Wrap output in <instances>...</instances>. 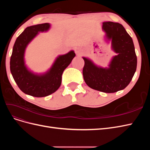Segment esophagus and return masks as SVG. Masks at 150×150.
Here are the masks:
<instances>
[{
	"instance_id": "34e87169",
	"label": "esophagus",
	"mask_w": 150,
	"mask_h": 150,
	"mask_svg": "<svg viewBox=\"0 0 150 150\" xmlns=\"http://www.w3.org/2000/svg\"><path fill=\"white\" fill-rule=\"evenodd\" d=\"M74 51H75L76 54H77V55H78V56H81V54H83V53L82 49H81V48H79V47L78 48H76Z\"/></svg>"
}]
</instances>
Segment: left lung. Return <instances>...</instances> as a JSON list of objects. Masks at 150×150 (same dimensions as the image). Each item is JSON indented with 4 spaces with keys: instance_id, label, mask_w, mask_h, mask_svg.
<instances>
[{
    "instance_id": "1",
    "label": "left lung",
    "mask_w": 150,
    "mask_h": 150,
    "mask_svg": "<svg viewBox=\"0 0 150 150\" xmlns=\"http://www.w3.org/2000/svg\"><path fill=\"white\" fill-rule=\"evenodd\" d=\"M103 29L107 38L111 40L112 49L117 55L112 58L109 68L98 67L83 57V74L85 83L91 88L112 93L129 84L137 70V57L132 38L121 24L104 22Z\"/></svg>"
}]
</instances>
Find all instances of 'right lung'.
<instances>
[{
	"instance_id": "obj_1",
	"label": "right lung",
	"mask_w": 150,
	"mask_h": 150,
	"mask_svg": "<svg viewBox=\"0 0 150 150\" xmlns=\"http://www.w3.org/2000/svg\"><path fill=\"white\" fill-rule=\"evenodd\" d=\"M49 28L48 23L28 27L17 38L13 47L10 61L11 74L22 91L32 96L45 97L57 91L61 84L63 71L76 56L71 51L59 56L51 69L43 75H36L28 71L24 64L25 49L39 32L46 31Z\"/></svg>"
}]
</instances>
